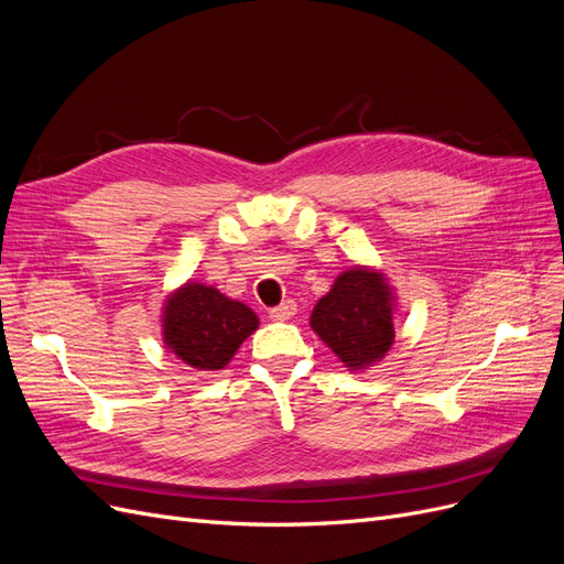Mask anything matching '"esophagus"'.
<instances>
[{
  "mask_svg": "<svg viewBox=\"0 0 564 564\" xmlns=\"http://www.w3.org/2000/svg\"><path fill=\"white\" fill-rule=\"evenodd\" d=\"M296 315V303L289 299V301H284V303H280L278 308H272L270 311V319H275V322H284V319H292Z\"/></svg>",
  "mask_w": 564,
  "mask_h": 564,
  "instance_id": "1",
  "label": "esophagus"
}]
</instances>
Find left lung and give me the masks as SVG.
I'll return each mask as SVG.
<instances>
[{"label": "left lung", "instance_id": "left-lung-1", "mask_svg": "<svg viewBox=\"0 0 564 564\" xmlns=\"http://www.w3.org/2000/svg\"><path fill=\"white\" fill-rule=\"evenodd\" d=\"M395 286L373 265L340 272L311 313V329L348 371L381 362L395 344Z\"/></svg>", "mask_w": 564, "mask_h": 564}]
</instances>
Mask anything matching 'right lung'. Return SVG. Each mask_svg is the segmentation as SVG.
<instances>
[{
    "label": "right lung",
    "mask_w": 564,
    "mask_h": 564,
    "mask_svg": "<svg viewBox=\"0 0 564 564\" xmlns=\"http://www.w3.org/2000/svg\"><path fill=\"white\" fill-rule=\"evenodd\" d=\"M160 322L164 348L195 371L226 369L259 329V315L249 305L193 280L164 299Z\"/></svg>",
    "instance_id": "add662e5"
}]
</instances>
